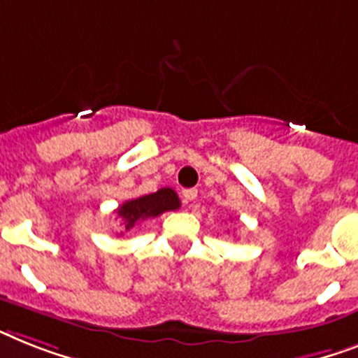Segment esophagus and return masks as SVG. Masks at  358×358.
Segmentation results:
<instances>
[{
    "label": "esophagus",
    "mask_w": 358,
    "mask_h": 358,
    "mask_svg": "<svg viewBox=\"0 0 358 358\" xmlns=\"http://www.w3.org/2000/svg\"><path fill=\"white\" fill-rule=\"evenodd\" d=\"M182 197L186 201H194L197 197V190L196 188H188V190H182Z\"/></svg>",
    "instance_id": "obj_1"
}]
</instances>
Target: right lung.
Masks as SVG:
<instances>
[{
  "mask_svg": "<svg viewBox=\"0 0 358 358\" xmlns=\"http://www.w3.org/2000/svg\"><path fill=\"white\" fill-rule=\"evenodd\" d=\"M181 206V201L172 188H161V190L148 194V196L129 199L117 208V215L122 221L124 230H131L138 221L157 217L162 212L177 210Z\"/></svg>",
  "mask_w": 358,
  "mask_h": 358,
  "instance_id": "obj_1",
  "label": "right lung"
}]
</instances>
